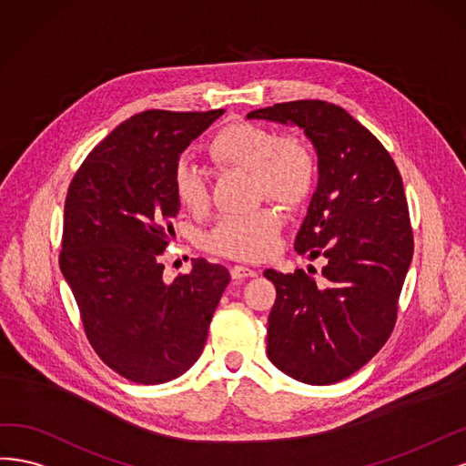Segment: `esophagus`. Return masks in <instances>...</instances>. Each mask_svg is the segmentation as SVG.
Segmentation results:
<instances>
[{"instance_id": "34e87169", "label": "esophagus", "mask_w": 466, "mask_h": 466, "mask_svg": "<svg viewBox=\"0 0 466 466\" xmlns=\"http://www.w3.org/2000/svg\"><path fill=\"white\" fill-rule=\"evenodd\" d=\"M230 275H232V279H236V280H242V279L255 277V275H258V271H255V268L246 267V265H234V267L230 268Z\"/></svg>"}]
</instances>
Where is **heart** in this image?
I'll list each match as a JSON object with an SVG mask.
<instances>
[{
	"label": "heart",
	"mask_w": 466,
	"mask_h": 466,
	"mask_svg": "<svg viewBox=\"0 0 466 466\" xmlns=\"http://www.w3.org/2000/svg\"><path fill=\"white\" fill-rule=\"evenodd\" d=\"M218 167L248 170L253 176L258 198H271L296 208L313 191L318 164L309 145L296 135L255 124H232L220 129L208 145ZM174 191L189 213L199 215L208 205V182L205 170L189 158L177 162ZM282 217L273 205H263L246 215L222 217L208 230L203 244L208 251L238 261H261L275 251Z\"/></svg>",
	"instance_id": "obj_1"
}]
</instances>
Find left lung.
Returning a JSON list of instances; mask_svg holds the SVG:
<instances>
[{
    "instance_id": "8db88e82",
    "label": "left lung",
    "mask_w": 466,
    "mask_h": 466,
    "mask_svg": "<svg viewBox=\"0 0 466 466\" xmlns=\"http://www.w3.org/2000/svg\"><path fill=\"white\" fill-rule=\"evenodd\" d=\"M248 117L298 126L318 153L319 182L294 249L325 259L323 282L304 268L263 273L277 289L267 356L298 381L331 385L393 333L414 251L402 177L378 137L337 104L294 100Z\"/></svg>"
}]
</instances>
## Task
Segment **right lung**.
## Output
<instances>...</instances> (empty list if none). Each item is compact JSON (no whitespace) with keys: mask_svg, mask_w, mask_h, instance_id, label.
<instances>
[{"mask_svg":"<svg viewBox=\"0 0 466 466\" xmlns=\"http://www.w3.org/2000/svg\"><path fill=\"white\" fill-rule=\"evenodd\" d=\"M222 114L131 116L88 153L69 184L59 267L91 347L129 381L167 383L198 362L230 282L227 267L193 259L191 273L168 284L158 261L179 211V155Z\"/></svg>","mask_w":466,"mask_h":466,"instance_id":"right-lung-1","label":"right lung"}]
</instances>
